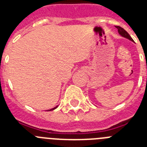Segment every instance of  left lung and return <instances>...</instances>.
Returning a JSON list of instances; mask_svg holds the SVG:
<instances>
[{
	"mask_svg": "<svg viewBox=\"0 0 147 147\" xmlns=\"http://www.w3.org/2000/svg\"><path fill=\"white\" fill-rule=\"evenodd\" d=\"M115 28H117L118 32H119V34H120L121 36V37H125V38L128 39V40H131V41H132V42H133V40H132V37H131L130 36H129V34L127 33V32H126V31L124 29V28H121V27H120V26H115Z\"/></svg>",
	"mask_w": 147,
	"mask_h": 147,
	"instance_id": "8db88e82",
	"label": "left lung"
}]
</instances>
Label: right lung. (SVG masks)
Returning <instances> with one entry per match:
<instances>
[{"label": "right lung", "mask_w": 147, "mask_h": 147, "mask_svg": "<svg viewBox=\"0 0 147 147\" xmlns=\"http://www.w3.org/2000/svg\"><path fill=\"white\" fill-rule=\"evenodd\" d=\"M57 107H58V106H56V107H54V108L50 109V110H48V111H51V110H54V109H56V108H57Z\"/></svg>", "instance_id": "1"}]
</instances>
